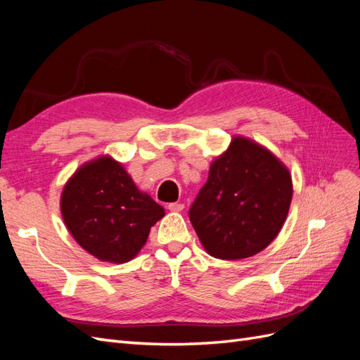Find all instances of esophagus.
Instances as JSON below:
<instances>
[{
  "label": "esophagus",
  "instance_id": "34e87169",
  "mask_svg": "<svg viewBox=\"0 0 360 360\" xmlns=\"http://www.w3.org/2000/svg\"><path fill=\"white\" fill-rule=\"evenodd\" d=\"M168 209L171 212H181L184 209V205L181 202H171V204H168Z\"/></svg>",
  "mask_w": 360,
  "mask_h": 360
}]
</instances>
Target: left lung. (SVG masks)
Here are the masks:
<instances>
[{"label":"left lung","mask_w":360,"mask_h":360,"mask_svg":"<svg viewBox=\"0 0 360 360\" xmlns=\"http://www.w3.org/2000/svg\"><path fill=\"white\" fill-rule=\"evenodd\" d=\"M292 183L269 150L236 136L209 171L189 209L202 246L214 258L242 259L267 248L284 225Z\"/></svg>","instance_id":"obj_1"}]
</instances>
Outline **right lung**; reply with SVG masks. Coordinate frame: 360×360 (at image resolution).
Masks as SVG:
<instances>
[{
  "instance_id": "1",
  "label": "right lung",
  "mask_w": 360,
  "mask_h": 360,
  "mask_svg": "<svg viewBox=\"0 0 360 360\" xmlns=\"http://www.w3.org/2000/svg\"><path fill=\"white\" fill-rule=\"evenodd\" d=\"M61 214L86 252L122 264L146 245L150 228L165 210L135 186L122 163L102 156L85 163L66 183Z\"/></svg>"
}]
</instances>
